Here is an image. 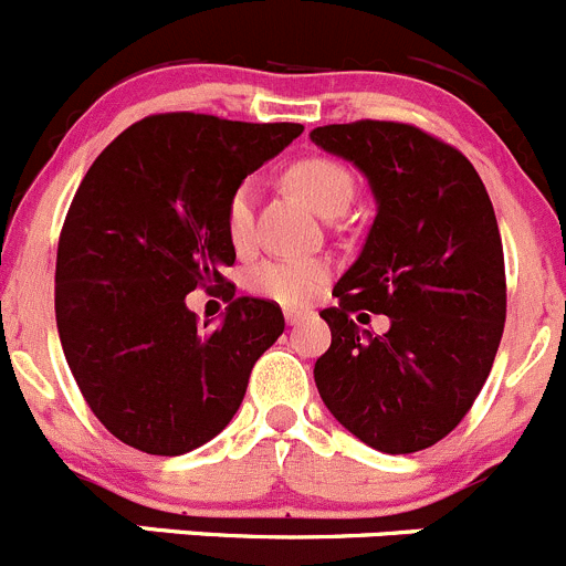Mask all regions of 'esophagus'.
I'll use <instances>...</instances> for the list:
<instances>
[{"instance_id":"1","label":"esophagus","mask_w":566,"mask_h":566,"mask_svg":"<svg viewBox=\"0 0 566 566\" xmlns=\"http://www.w3.org/2000/svg\"><path fill=\"white\" fill-rule=\"evenodd\" d=\"M283 316H286L289 325H297V322H303L305 316H308V311H303V308H283Z\"/></svg>"}]
</instances>
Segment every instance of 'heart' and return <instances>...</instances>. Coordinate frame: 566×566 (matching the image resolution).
<instances>
[{
	"label": "heart",
	"instance_id": "obj_1",
	"mask_svg": "<svg viewBox=\"0 0 566 566\" xmlns=\"http://www.w3.org/2000/svg\"><path fill=\"white\" fill-rule=\"evenodd\" d=\"M286 182L322 217H336L353 199V175L338 160L303 158L289 166ZM255 186L250 180L233 188L224 208V230L235 250H247L255 233ZM327 280V266L316 258H286V261H263L250 272V289L261 297L277 303H308Z\"/></svg>",
	"mask_w": 566,
	"mask_h": 566
}]
</instances>
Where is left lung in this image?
Listing matches in <instances>:
<instances>
[{"label": "left lung", "mask_w": 566, "mask_h": 566, "mask_svg": "<svg viewBox=\"0 0 566 566\" xmlns=\"http://www.w3.org/2000/svg\"><path fill=\"white\" fill-rule=\"evenodd\" d=\"M311 142L358 166L378 202L333 289L338 305L319 311L333 338L316 389L364 444L417 453L467 417L497 355L505 263L492 199L459 149L413 125L360 118L316 127ZM360 310L389 315L390 331L360 334Z\"/></svg>", "instance_id": "8db88e82"}]
</instances>
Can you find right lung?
Returning <instances> with one entry per match:
<instances>
[{
	"instance_id": "right-lung-1",
	"label": "right lung",
	"mask_w": 566,
	"mask_h": 566,
	"mask_svg": "<svg viewBox=\"0 0 566 566\" xmlns=\"http://www.w3.org/2000/svg\"><path fill=\"white\" fill-rule=\"evenodd\" d=\"M303 125L158 113L91 164L57 241L55 316L69 369L102 424L149 455L211 441L244 400L255 360L286 322L235 297L224 208ZM224 287L222 326L199 328L185 294Z\"/></svg>"
}]
</instances>
